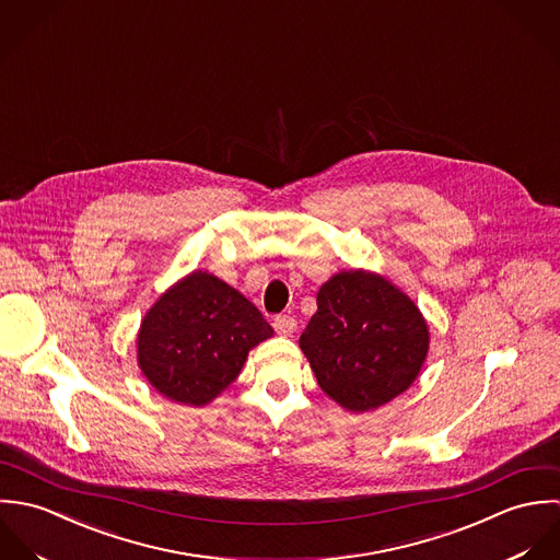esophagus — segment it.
I'll use <instances>...</instances> for the list:
<instances>
[{
	"label": "esophagus",
	"instance_id": "obj_1",
	"mask_svg": "<svg viewBox=\"0 0 560 560\" xmlns=\"http://www.w3.org/2000/svg\"><path fill=\"white\" fill-rule=\"evenodd\" d=\"M272 327H275V331H277L279 336L290 337L296 331V320H294V316L283 314V316H277V318H275Z\"/></svg>",
	"mask_w": 560,
	"mask_h": 560
}]
</instances>
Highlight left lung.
<instances>
[{
	"label": "left lung",
	"mask_w": 560,
	"mask_h": 560,
	"mask_svg": "<svg viewBox=\"0 0 560 560\" xmlns=\"http://www.w3.org/2000/svg\"><path fill=\"white\" fill-rule=\"evenodd\" d=\"M316 301L301 348L337 405L370 411L416 381L429 329L407 294L378 275L350 270L331 277Z\"/></svg>",
	"instance_id": "obj_1"
}]
</instances>
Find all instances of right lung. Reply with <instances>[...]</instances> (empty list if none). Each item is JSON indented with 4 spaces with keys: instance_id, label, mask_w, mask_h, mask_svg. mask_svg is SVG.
Here are the masks:
<instances>
[{
    "instance_id": "right-lung-1",
    "label": "right lung",
    "mask_w": 560,
    "mask_h": 560,
    "mask_svg": "<svg viewBox=\"0 0 560 560\" xmlns=\"http://www.w3.org/2000/svg\"><path fill=\"white\" fill-rule=\"evenodd\" d=\"M272 336L259 310L208 272H192L149 310L138 363L149 383L184 405H208L240 374L248 350Z\"/></svg>"
}]
</instances>
